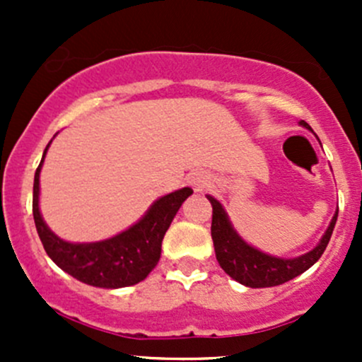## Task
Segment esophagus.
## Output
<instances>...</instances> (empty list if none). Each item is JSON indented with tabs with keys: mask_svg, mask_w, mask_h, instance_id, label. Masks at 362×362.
Listing matches in <instances>:
<instances>
[{
	"mask_svg": "<svg viewBox=\"0 0 362 362\" xmlns=\"http://www.w3.org/2000/svg\"><path fill=\"white\" fill-rule=\"evenodd\" d=\"M191 185L196 189V191H204V189L210 185V178H208L206 173H203V171H198V173H192L191 177Z\"/></svg>",
	"mask_w": 362,
	"mask_h": 362,
	"instance_id": "1",
	"label": "esophagus"
}]
</instances>
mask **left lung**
<instances>
[{
  "label": "left lung",
  "instance_id": "left-lung-1",
  "mask_svg": "<svg viewBox=\"0 0 362 362\" xmlns=\"http://www.w3.org/2000/svg\"><path fill=\"white\" fill-rule=\"evenodd\" d=\"M299 124L310 129V126L305 120H301ZM208 199H210L211 208H214V215H211V240H214L215 255H217L218 264L236 282L243 284L247 287H254V289H257V287H273L289 282L294 276L306 272L310 266L315 264L320 259V255L324 254V250H326L327 243H329L338 218L337 211L329 228H327L326 235L322 236L319 245L313 250H310L308 254L299 255V257L294 259H280L247 245L236 235L235 229L231 228L222 204L215 198H211V196H208Z\"/></svg>",
  "mask_w": 362,
  "mask_h": 362
}]
</instances>
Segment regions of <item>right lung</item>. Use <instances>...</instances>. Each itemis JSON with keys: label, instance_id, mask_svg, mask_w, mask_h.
Listing matches in <instances>:
<instances>
[{"label": "right lung", "instance_id": "1", "mask_svg": "<svg viewBox=\"0 0 362 362\" xmlns=\"http://www.w3.org/2000/svg\"><path fill=\"white\" fill-rule=\"evenodd\" d=\"M50 145V144H49ZM47 145V148H49ZM45 148V152H47ZM43 152V158H45ZM36 168L33 185V217L36 231L49 257L73 279L94 287L119 289L147 279L160 257V243L182 203L192 194L184 187L164 196L151 206L140 222L110 240L96 243H69L57 238L43 222L38 208L40 170Z\"/></svg>", "mask_w": 362, "mask_h": 362}]
</instances>
